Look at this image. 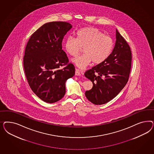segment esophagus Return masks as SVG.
<instances>
[{
	"label": "esophagus",
	"instance_id": "1",
	"mask_svg": "<svg viewBox=\"0 0 154 154\" xmlns=\"http://www.w3.org/2000/svg\"><path fill=\"white\" fill-rule=\"evenodd\" d=\"M75 75H83V70H80L79 69H75Z\"/></svg>",
	"mask_w": 154,
	"mask_h": 154
}]
</instances>
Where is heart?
I'll use <instances>...</instances> for the list:
<instances>
[{
	"instance_id": "1",
	"label": "heart",
	"mask_w": 154,
	"mask_h": 154,
	"mask_svg": "<svg viewBox=\"0 0 154 154\" xmlns=\"http://www.w3.org/2000/svg\"><path fill=\"white\" fill-rule=\"evenodd\" d=\"M66 52L72 57H76L82 51L85 53L72 60L80 68H85L93 61L99 64L104 62L111 55L113 41L109 35L93 27L82 28L75 33V38L68 37L65 40Z\"/></svg>"
}]
</instances>
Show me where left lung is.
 <instances>
[{
    "label": "left lung",
    "mask_w": 154,
    "mask_h": 154,
    "mask_svg": "<svg viewBox=\"0 0 154 154\" xmlns=\"http://www.w3.org/2000/svg\"><path fill=\"white\" fill-rule=\"evenodd\" d=\"M116 36L115 46L107 59L85 73V76L93 84L92 89L85 92V95L96 105L111 100L129 79L132 59L131 48L117 30Z\"/></svg>",
    "instance_id": "obj_1"
}]
</instances>
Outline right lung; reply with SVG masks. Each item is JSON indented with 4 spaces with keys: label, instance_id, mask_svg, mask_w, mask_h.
Segmentation results:
<instances>
[{
    "label": "right lung",
    "instance_id": "obj_1",
    "mask_svg": "<svg viewBox=\"0 0 154 154\" xmlns=\"http://www.w3.org/2000/svg\"><path fill=\"white\" fill-rule=\"evenodd\" d=\"M72 28L64 21L46 23L31 35L25 47L23 64L28 84L45 102L60 100L65 95L66 81L75 75V66L69 63L61 44Z\"/></svg>",
    "mask_w": 154,
    "mask_h": 154
}]
</instances>
